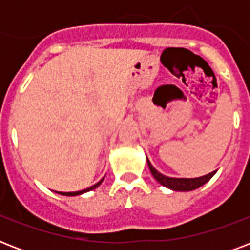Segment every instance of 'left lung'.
Listing matches in <instances>:
<instances>
[{
  "label": "left lung",
  "instance_id": "1",
  "mask_svg": "<svg viewBox=\"0 0 250 250\" xmlns=\"http://www.w3.org/2000/svg\"><path fill=\"white\" fill-rule=\"evenodd\" d=\"M148 161V166L150 168V172L154 176L157 182L162 184L164 187H167V188H170L172 190H180V192H188V190H193L200 188L201 186H204L205 183H208L210 179L213 178L214 174L217 172V171H213V172H210L208 175H204V176H200V178H192V179H187V178H168V176H165L161 172L154 168L152 166V164Z\"/></svg>",
  "mask_w": 250,
  "mask_h": 250
}]
</instances>
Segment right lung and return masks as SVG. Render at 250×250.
<instances>
[{"mask_svg":"<svg viewBox=\"0 0 250 250\" xmlns=\"http://www.w3.org/2000/svg\"><path fill=\"white\" fill-rule=\"evenodd\" d=\"M104 180V179H102ZM102 180H100V182L97 183V184H94V186L89 187V188H86V189H83V190H79V192H58L60 194H63V196H78V194H82V193H85V192H88V190H92L94 189V188H97L100 184L102 183Z\"/></svg>","mask_w":250,"mask_h":250,"instance_id":"1","label":"right lung"}]
</instances>
